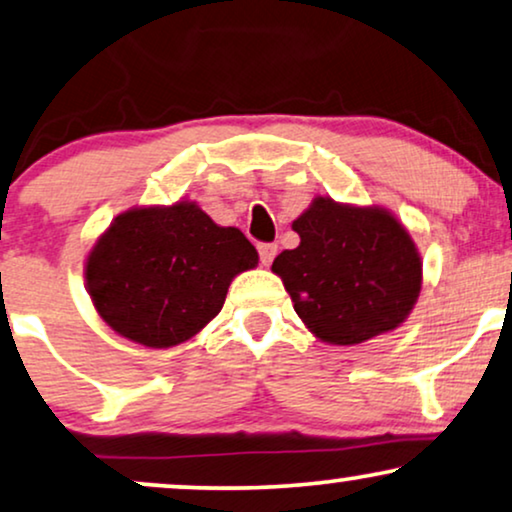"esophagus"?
Segmentation results:
<instances>
[{
  "instance_id": "obj_1",
  "label": "esophagus",
  "mask_w": 512,
  "mask_h": 512,
  "mask_svg": "<svg viewBox=\"0 0 512 512\" xmlns=\"http://www.w3.org/2000/svg\"><path fill=\"white\" fill-rule=\"evenodd\" d=\"M258 256H261L263 265H270L272 258L277 256V244H270V242L258 244Z\"/></svg>"
}]
</instances>
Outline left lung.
<instances>
[{
    "instance_id": "1",
    "label": "left lung",
    "mask_w": 512,
    "mask_h": 512,
    "mask_svg": "<svg viewBox=\"0 0 512 512\" xmlns=\"http://www.w3.org/2000/svg\"><path fill=\"white\" fill-rule=\"evenodd\" d=\"M291 228L301 244L282 251L272 272L320 341L357 345L407 320L421 294L423 265L390 211L315 197Z\"/></svg>"
}]
</instances>
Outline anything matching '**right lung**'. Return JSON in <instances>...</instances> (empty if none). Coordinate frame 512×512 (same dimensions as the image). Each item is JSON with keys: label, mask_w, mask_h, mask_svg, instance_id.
Masks as SVG:
<instances>
[{"label": "right lung", "mask_w": 512, "mask_h": 512, "mask_svg": "<svg viewBox=\"0 0 512 512\" xmlns=\"http://www.w3.org/2000/svg\"><path fill=\"white\" fill-rule=\"evenodd\" d=\"M258 265L237 228L195 202L119 214L86 256V291L105 324L148 348L190 341L221 313L230 282Z\"/></svg>", "instance_id": "right-lung-1"}]
</instances>
